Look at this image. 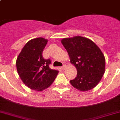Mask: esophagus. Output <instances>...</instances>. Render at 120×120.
<instances>
[{
  "label": "esophagus",
  "mask_w": 120,
  "mask_h": 120,
  "mask_svg": "<svg viewBox=\"0 0 120 120\" xmlns=\"http://www.w3.org/2000/svg\"><path fill=\"white\" fill-rule=\"evenodd\" d=\"M66 64H64L63 65V66H61V69H64L66 68Z\"/></svg>",
  "instance_id": "34e87169"
}]
</instances>
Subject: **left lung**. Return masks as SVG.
<instances>
[{
    "label": "left lung",
    "instance_id": "1",
    "mask_svg": "<svg viewBox=\"0 0 120 120\" xmlns=\"http://www.w3.org/2000/svg\"><path fill=\"white\" fill-rule=\"evenodd\" d=\"M61 41L77 71L71 84L81 91L93 89L105 72V58L100 49L90 39L81 36L63 38Z\"/></svg>",
    "mask_w": 120,
    "mask_h": 120
}]
</instances>
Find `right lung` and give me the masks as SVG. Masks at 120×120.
<instances>
[{
	"instance_id": "1",
	"label": "right lung",
	"mask_w": 120,
	"mask_h": 120,
	"mask_svg": "<svg viewBox=\"0 0 120 120\" xmlns=\"http://www.w3.org/2000/svg\"><path fill=\"white\" fill-rule=\"evenodd\" d=\"M46 39L39 37L26 43L16 60L17 72L22 82L29 88L41 91L49 87L59 71L49 68V59H45L43 51L47 44Z\"/></svg>"
}]
</instances>
